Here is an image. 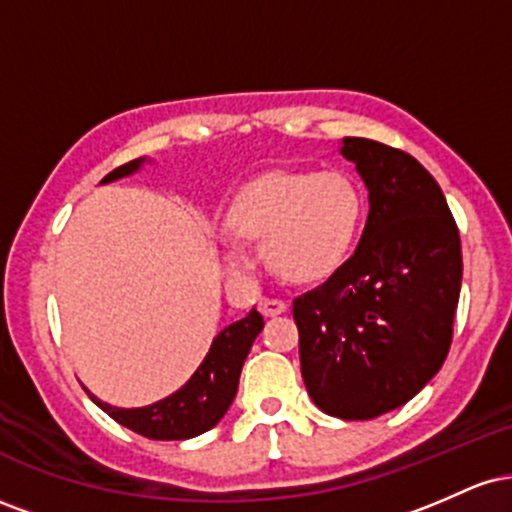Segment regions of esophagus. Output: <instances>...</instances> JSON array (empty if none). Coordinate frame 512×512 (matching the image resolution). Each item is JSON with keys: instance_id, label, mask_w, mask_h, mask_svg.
Here are the masks:
<instances>
[{"instance_id": "esophagus-1", "label": "esophagus", "mask_w": 512, "mask_h": 512, "mask_svg": "<svg viewBox=\"0 0 512 512\" xmlns=\"http://www.w3.org/2000/svg\"><path fill=\"white\" fill-rule=\"evenodd\" d=\"M260 310L264 317L281 315L286 310V301H281V298H260Z\"/></svg>"}]
</instances>
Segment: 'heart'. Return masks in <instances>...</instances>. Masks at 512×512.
I'll return each instance as SVG.
<instances>
[{
    "mask_svg": "<svg viewBox=\"0 0 512 512\" xmlns=\"http://www.w3.org/2000/svg\"><path fill=\"white\" fill-rule=\"evenodd\" d=\"M366 219V195L354 175L274 170L245 182L226 209L223 228L236 245H262V257L286 281L332 274L354 248ZM228 272H245L236 248L223 250Z\"/></svg>",
    "mask_w": 512,
    "mask_h": 512,
    "instance_id": "1",
    "label": "heart"
}]
</instances>
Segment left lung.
Here are the masks:
<instances>
[{
	"mask_svg": "<svg viewBox=\"0 0 512 512\" xmlns=\"http://www.w3.org/2000/svg\"><path fill=\"white\" fill-rule=\"evenodd\" d=\"M342 156L368 187L354 255L293 301L301 373L325 414L366 421L407 404L443 366L462 286L460 231L433 175L373 139Z\"/></svg>",
	"mask_w": 512,
	"mask_h": 512,
	"instance_id": "1",
	"label": "left lung"
}]
</instances>
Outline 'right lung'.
<instances>
[{
	"instance_id": "right-lung-1",
	"label": "right lung",
	"mask_w": 512,
	"mask_h": 512,
	"mask_svg": "<svg viewBox=\"0 0 512 512\" xmlns=\"http://www.w3.org/2000/svg\"><path fill=\"white\" fill-rule=\"evenodd\" d=\"M146 158H134L125 166L115 168L108 173L103 182H113L117 178L132 175L134 170L144 166ZM264 320L255 308L250 310L243 320L233 322L226 330H221L209 346V354L199 363L192 378L180 387L178 392L168 395L161 402L149 404V407L122 409L110 407L88 392V397L101 407L105 414L113 416L120 426L139 436L151 440H187L199 433L209 431L223 419L231 402L236 399L240 370H243L245 358L250 354V346L257 334L262 332Z\"/></svg>"
}]
</instances>
